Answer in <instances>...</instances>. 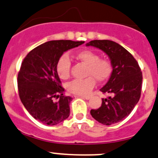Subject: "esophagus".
<instances>
[{
  "label": "esophagus",
  "mask_w": 158,
  "mask_h": 158,
  "mask_svg": "<svg viewBox=\"0 0 158 158\" xmlns=\"http://www.w3.org/2000/svg\"><path fill=\"white\" fill-rule=\"evenodd\" d=\"M82 98H84V99H86V100H89L90 99V97L89 96H80Z\"/></svg>",
  "instance_id": "1"
}]
</instances>
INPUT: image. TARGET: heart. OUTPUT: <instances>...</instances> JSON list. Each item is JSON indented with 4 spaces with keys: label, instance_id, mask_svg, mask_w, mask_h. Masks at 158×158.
Returning a JSON list of instances; mask_svg holds the SVG:
<instances>
[{
    "label": "heart",
    "instance_id": "obj_1",
    "mask_svg": "<svg viewBox=\"0 0 158 158\" xmlns=\"http://www.w3.org/2000/svg\"><path fill=\"white\" fill-rule=\"evenodd\" d=\"M76 57L87 65L86 76L84 79H76L69 83L67 89L76 95H85L90 93L95 85V79L98 82H105L112 73V64L108 60L100 59L97 53L89 50L79 51ZM71 60L67 54H63L58 59L56 70L59 77L66 79L70 76Z\"/></svg>",
    "mask_w": 158,
    "mask_h": 158
}]
</instances>
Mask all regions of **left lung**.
<instances>
[{"mask_svg":"<svg viewBox=\"0 0 158 158\" xmlns=\"http://www.w3.org/2000/svg\"><path fill=\"white\" fill-rule=\"evenodd\" d=\"M86 46L104 51L110 60L113 68L108 82L100 89L110 96L102 98L99 108L91 110V115L104 125L117 123L128 117L139 102L142 85V71L133 56L114 41L94 40Z\"/></svg>","mask_w":158,"mask_h":158,"instance_id":"1","label":"left lung"}]
</instances>
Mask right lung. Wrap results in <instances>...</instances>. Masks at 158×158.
<instances>
[{
    "label": "right lung",
    "mask_w": 158,
    "mask_h": 158,
    "mask_svg": "<svg viewBox=\"0 0 158 158\" xmlns=\"http://www.w3.org/2000/svg\"><path fill=\"white\" fill-rule=\"evenodd\" d=\"M84 42L50 41L31 50L23 60L17 77L19 98L28 112L39 122L54 126L69 116V104L73 98L64 95L56 65L65 51ZM55 97L59 100L54 102Z\"/></svg>",
    "instance_id": "1"
}]
</instances>
